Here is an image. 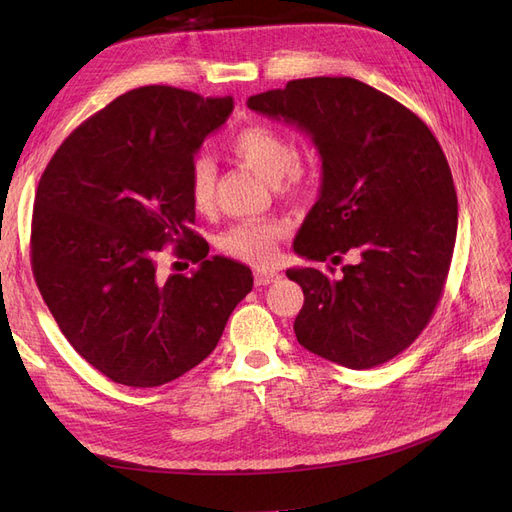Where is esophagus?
Listing matches in <instances>:
<instances>
[{
  "label": "esophagus",
  "mask_w": 512,
  "mask_h": 512,
  "mask_svg": "<svg viewBox=\"0 0 512 512\" xmlns=\"http://www.w3.org/2000/svg\"><path fill=\"white\" fill-rule=\"evenodd\" d=\"M280 277H282L280 271H275V269H258L256 271V284L258 286H269V284L280 280Z\"/></svg>",
  "instance_id": "esophagus-1"
}]
</instances>
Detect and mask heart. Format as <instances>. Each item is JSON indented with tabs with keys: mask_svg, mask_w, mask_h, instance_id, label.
Returning a JSON list of instances; mask_svg holds the SVG:
<instances>
[{
	"mask_svg": "<svg viewBox=\"0 0 512 512\" xmlns=\"http://www.w3.org/2000/svg\"><path fill=\"white\" fill-rule=\"evenodd\" d=\"M232 156L250 166L256 175L273 183L284 194H303L312 185V168L297 158L292 141L265 123H250L230 136ZM215 196V164L207 156H196L188 166V198L196 211L207 213ZM286 228L277 220L241 222L226 230L218 241L222 254L252 265H269L277 254V243Z\"/></svg>",
	"mask_w": 512,
	"mask_h": 512,
	"instance_id": "1",
	"label": "heart"
}]
</instances>
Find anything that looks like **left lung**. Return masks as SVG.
<instances>
[{
  "instance_id": "1",
  "label": "left lung",
  "mask_w": 512,
  "mask_h": 512,
  "mask_svg": "<svg viewBox=\"0 0 512 512\" xmlns=\"http://www.w3.org/2000/svg\"><path fill=\"white\" fill-rule=\"evenodd\" d=\"M247 106L305 130L322 158L320 196L294 252L354 256L335 280L286 271L305 297L299 344L350 369L391 361L429 324L451 269L457 192L440 143L410 108L350 76L288 81Z\"/></svg>"
}]
</instances>
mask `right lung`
<instances>
[{
  "label": "right lung",
  "instance_id": "1",
  "mask_svg": "<svg viewBox=\"0 0 512 512\" xmlns=\"http://www.w3.org/2000/svg\"><path fill=\"white\" fill-rule=\"evenodd\" d=\"M230 113V96L132 89L83 121L40 177L34 280L72 348L117 384L149 389L205 361L254 286L241 262L207 260L192 230L188 166ZM166 244L201 267L160 281Z\"/></svg>",
  "mask_w": 512,
  "mask_h": 512
}]
</instances>
